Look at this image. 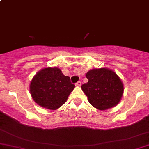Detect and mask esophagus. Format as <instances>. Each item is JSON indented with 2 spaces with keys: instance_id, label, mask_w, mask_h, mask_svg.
Here are the masks:
<instances>
[{
  "instance_id": "34e87169",
  "label": "esophagus",
  "mask_w": 149,
  "mask_h": 149,
  "mask_svg": "<svg viewBox=\"0 0 149 149\" xmlns=\"http://www.w3.org/2000/svg\"><path fill=\"white\" fill-rule=\"evenodd\" d=\"M81 85V81H79L76 83V86H80Z\"/></svg>"
}]
</instances>
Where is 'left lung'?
<instances>
[{
    "mask_svg": "<svg viewBox=\"0 0 149 149\" xmlns=\"http://www.w3.org/2000/svg\"><path fill=\"white\" fill-rule=\"evenodd\" d=\"M86 76L88 81L82 84L81 88L93 107L104 110L119 103L123 85L115 72L102 68L89 70Z\"/></svg>",
    "mask_w": 149,
    "mask_h": 149,
    "instance_id": "obj_1",
    "label": "left lung"
}]
</instances>
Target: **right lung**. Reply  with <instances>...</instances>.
<instances>
[{
    "mask_svg": "<svg viewBox=\"0 0 149 149\" xmlns=\"http://www.w3.org/2000/svg\"><path fill=\"white\" fill-rule=\"evenodd\" d=\"M75 85L58 68H46L35 75L30 84V93L40 106L56 109L67 100Z\"/></svg>",
    "mask_w": 149,
    "mask_h": 149,
    "instance_id": "1",
    "label": "right lung"
}]
</instances>
